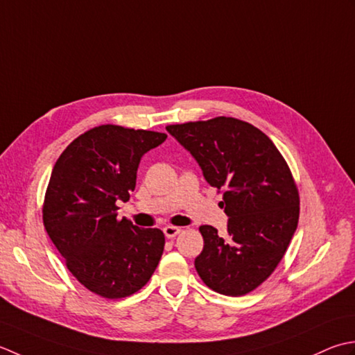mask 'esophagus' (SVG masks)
<instances>
[{"instance_id": "1", "label": "esophagus", "mask_w": 355, "mask_h": 355, "mask_svg": "<svg viewBox=\"0 0 355 355\" xmlns=\"http://www.w3.org/2000/svg\"><path fill=\"white\" fill-rule=\"evenodd\" d=\"M180 233V228L179 227H173V225H167L164 228V234H165V237H168V239H173V237H176L178 234Z\"/></svg>"}]
</instances>
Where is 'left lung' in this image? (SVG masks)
I'll list each match as a JSON object with an SVG mask.
<instances>
[{"label": "left lung", "mask_w": 355, "mask_h": 355, "mask_svg": "<svg viewBox=\"0 0 355 355\" xmlns=\"http://www.w3.org/2000/svg\"><path fill=\"white\" fill-rule=\"evenodd\" d=\"M196 159L207 182L223 190L228 237L199 228L204 250L194 260L204 284L223 295H243L271 276L299 222V191L284 156L248 122L219 116L168 125Z\"/></svg>", "instance_id": "left-lung-1"}]
</instances>
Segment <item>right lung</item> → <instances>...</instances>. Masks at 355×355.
Masks as SVG:
<instances>
[{
    "instance_id": "obj_1",
    "label": "right lung",
    "mask_w": 355,
    "mask_h": 355,
    "mask_svg": "<svg viewBox=\"0 0 355 355\" xmlns=\"http://www.w3.org/2000/svg\"><path fill=\"white\" fill-rule=\"evenodd\" d=\"M165 139V133L99 125L78 136L52 170L46 231L69 271L101 297L139 291L161 260L162 231L119 220L116 202L130 199L141 157Z\"/></svg>"
}]
</instances>
